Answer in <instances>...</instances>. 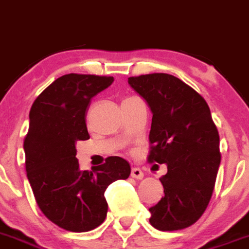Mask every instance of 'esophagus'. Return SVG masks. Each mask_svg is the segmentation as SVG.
Returning <instances> with one entry per match:
<instances>
[{
  "label": "esophagus",
  "mask_w": 249,
  "mask_h": 249,
  "mask_svg": "<svg viewBox=\"0 0 249 249\" xmlns=\"http://www.w3.org/2000/svg\"><path fill=\"white\" fill-rule=\"evenodd\" d=\"M131 178L142 179L144 178V173H142V169H139V168H133V169H131Z\"/></svg>",
  "instance_id": "34e87169"
}]
</instances>
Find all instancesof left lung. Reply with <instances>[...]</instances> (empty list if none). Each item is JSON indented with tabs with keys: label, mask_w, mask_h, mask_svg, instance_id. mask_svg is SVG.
<instances>
[{
	"label": "left lung",
	"mask_w": 249,
	"mask_h": 249,
	"mask_svg": "<svg viewBox=\"0 0 249 249\" xmlns=\"http://www.w3.org/2000/svg\"><path fill=\"white\" fill-rule=\"evenodd\" d=\"M127 83L153 114L149 161L168 166L160 178L164 196L149 208V222L163 232L187 228L208 207L220 164L219 134L208 104L169 73L129 77Z\"/></svg>",
	"instance_id": "left-lung-1"
}]
</instances>
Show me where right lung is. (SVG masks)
<instances>
[{
  "instance_id": "obj_1",
  "label": "right lung",
  "mask_w": 249,
  "mask_h": 249,
  "mask_svg": "<svg viewBox=\"0 0 249 249\" xmlns=\"http://www.w3.org/2000/svg\"><path fill=\"white\" fill-rule=\"evenodd\" d=\"M112 81V76L68 73L47 86L30 110L23 142L27 179L41 212L70 232L100 226L107 213V188L130 176V165L120 157L107 158L91 172L80 170L76 159V142L90 138L89 103Z\"/></svg>"
}]
</instances>
